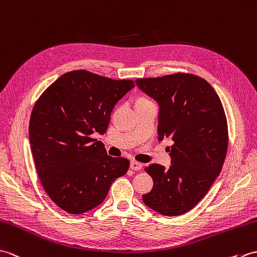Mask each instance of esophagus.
<instances>
[{"mask_svg": "<svg viewBox=\"0 0 257 257\" xmlns=\"http://www.w3.org/2000/svg\"><path fill=\"white\" fill-rule=\"evenodd\" d=\"M142 168H143V164H141L139 162H135V161L131 162V169H132V170L138 172V170H141Z\"/></svg>", "mask_w": 257, "mask_h": 257, "instance_id": "1", "label": "esophagus"}]
</instances>
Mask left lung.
<instances>
[{
	"mask_svg": "<svg viewBox=\"0 0 257 257\" xmlns=\"http://www.w3.org/2000/svg\"><path fill=\"white\" fill-rule=\"evenodd\" d=\"M159 105L158 140L170 139L172 165L151 164L154 181L143 202L159 214L176 216L191 210L221 173L227 150V124L218 94L204 79L187 75L135 80Z\"/></svg>",
	"mask_w": 257,
	"mask_h": 257,
	"instance_id": "left-lung-1",
	"label": "left lung"
}]
</instances>
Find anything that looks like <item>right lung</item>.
Here are the masks:
<instances>
[{
	"mask_svg": "<svg viewBox=\"0 0 257 257\" xmlns=\"http://www.w3.org/2000/svg\"><path fill=\"white\" fill-rule=\"evenodd\" d=\"M134 87L132 80L75 70L50 84L34 105L28 134L37 174L66 212L98 207L128 170V159L109 156L92 135L106 132L114 105Z\"/></svg>",
	"mask_w": 257,
	"mask_h": 257,
	"instance_id": "1",
	"label": "right lung"
}]
</instances>
